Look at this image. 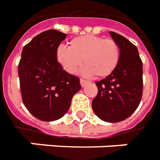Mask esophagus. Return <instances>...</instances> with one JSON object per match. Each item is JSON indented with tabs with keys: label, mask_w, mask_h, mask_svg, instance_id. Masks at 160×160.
Returning a JSON list of instances; mask_svg holds the SVG:
<instances>
[{
	"label": "esophagus",
	"mask_w": 160,
	"mask_h": 160,
	"mask_svg": "<svg viewBox=\"0 0 160 160\" xmlns=\"http://www.w3.org/2000/svg\"><path fill=\"white\" fill-rule=\"evenodd\" d=\"M80 85H82V86H85L86 84H88V83H89V81H88V80H84V79H80Z\"/></svg>",
	"instance_id": "esophagus-1"
}]
</instances>
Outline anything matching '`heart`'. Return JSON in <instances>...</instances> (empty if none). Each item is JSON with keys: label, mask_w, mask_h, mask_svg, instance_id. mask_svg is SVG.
Wrapping results in <instances>:
<instances>
[{"label": "heart", "mask_w": 160, "mask_h": 160, "mask_svg": "<svg viewBox=\"0 0 160 160\" xmlns=\"http://www.w3.org/2000/svg\"><path fill=\"white\" fill-rule=\"evenodd\" d=\"M119 46L110 39L93 35L72 39L69 47L60 45L56 50V60L70 74H75L83 65L85 75L105 77L116 68L119 60Z\"/></svg>", "instance_id": "b5f03b06"}]
</instances>
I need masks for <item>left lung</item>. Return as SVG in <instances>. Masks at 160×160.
Listing matches in <instances>:
<instances>
[{
	"label": "left lung",
	"instance_id": "8db88e82",
	"mask_svg": "<svg viewBox=\"0 0 160 160\" xmlns=\"http://www.w3.org/2000/svg\"><path fill=\"white\" fill-rule=\"evenodd\" d=\"M109 35L119 46V60L110 75L95 83L98 94L92 101V109L103 121L117 123L130 116L140 103L143 64L134 44L113 31Z\"/></svg>",
	"mask_w": 160,
	"mask_h": 160
}]
</instances>
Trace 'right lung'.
Listing matches in <instances>:
<instances>
[{
	"label": "right lung",
	"instance_id": "1",
	"mask_svg": "<svg viewBox=\"0 0 160 160\" xmlns=\"http://www.w3.org/2000/svg\"><path fill=\"white\" fill-rule=\"evenodd\" d=\"M66 34L49 30L24 46L19 63L21 97L33 116L42 121L60 119L81 89L80 79L65 71L56 60V50Z\"/></svg>",
	"mask_w": 160,
	"mask_h": 160
}]
</instances>
